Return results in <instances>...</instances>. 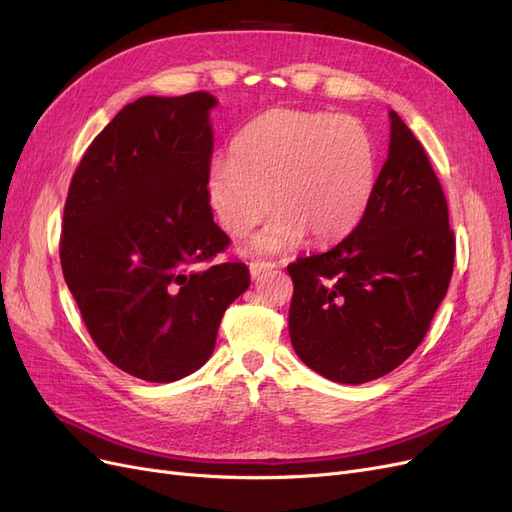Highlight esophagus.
Instances as JSON below:
<instances>
[{
    "label": "esophagus",
    "instance_id": "esophagus-1",
    "mask_svg": "<svg viewBox=\"0 0 512 512\" xmlns=\"http://www.w3.org/2000/svg\"><path fill=\"white\" fill-rule=\"evenodd\" d=\"M271 269H275V262H269V260H252L250 262L252 277H258L262 273H269Z\"/></svg>",
    "mask_w": 512,
    "mask_h": 512
}]
</instances>
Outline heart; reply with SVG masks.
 <instances>
[{"label": "heart", "mask_w": 512, "mask_h": 512, "mask_svg": "<svg viewBox=\"0 0 512 512\" xmlns=\"http://www.w3.org/2000/svg\"><path fill=\"white\" fill-rule=\"evenodd\" d=\"M376 183V145L359 119L275 108L237 134L230 160L209 168L207 194L232 239L277 213L254 241L282 252L303 239L333 241L359 222Z\"/></svg>", "instance_id": "obj_1"}]
</instances>
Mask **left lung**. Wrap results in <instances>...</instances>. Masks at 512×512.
Returning <instances> with one entry per match:
<instances>
[{
    "label": "left lung",
    "mask_w": 512,
    "mask_h": 512,
    "mask_svg": "<svg viewBox=\"0 0 512 512\" xmlns=\"http://www.w3.org/2000/svg\"><path fill=\"white\" fill-rule=\"evenodd\" d=\"M455 232L423 145L391 111V145L361 222L329 252L288 265L294 352L333 382L363 384L423 342L451 284Z\"/></svg>",
    "instance_id": "8db88e82"
}]
</instances>
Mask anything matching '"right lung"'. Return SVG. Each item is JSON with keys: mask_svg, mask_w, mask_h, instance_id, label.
I'll use <instances>...</instances> for the list:
<instances>
[{"mask_svg": "<svg viewBox=\"0 0 512 512\" xmlns=\"http://www.w3.org/2000/svg\"><path fill=\"white\" fill-rule=\"evenodd\" d=\"M207 91L123 106L74 170L59 260L85 327L108 361L147 382L203 367L226 307L250 286L245 262L215 260Z\"/></svg>", "mask_w": 512, "mask_h": 512, "instance_id": "obj_1", "label": "right lung"}]
</instances>
